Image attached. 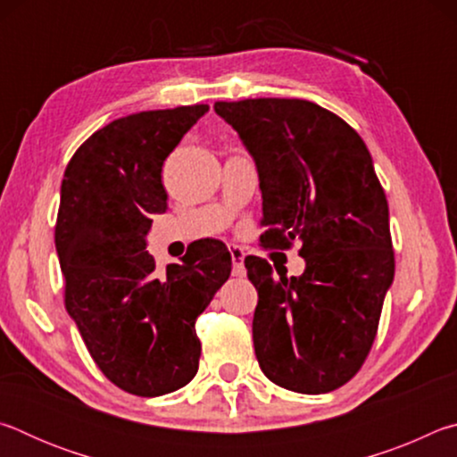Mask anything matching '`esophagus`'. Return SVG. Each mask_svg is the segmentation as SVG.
Returning <instances> with one entry per match:
<instances>
[{
	"instance_id": "1",
	"label": "esophagus",
	"mask_w": 457,
	"mask_h": 457,
	"mask_svg": "<svg viewBox=\"0 0 457 457\" xmlns=\"http://www.w3.org/2000/svg\"><path fill=\"white\" fill-rule=\"evenodd\" d=\"M229 256H231V274L242 278L245 276V266H244V258L245 252L239 245H229Z\"/></svg>"
}]
</instances>
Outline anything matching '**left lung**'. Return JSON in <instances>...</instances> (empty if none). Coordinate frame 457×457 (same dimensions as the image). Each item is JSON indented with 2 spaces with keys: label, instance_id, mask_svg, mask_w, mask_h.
<instances>
[{
  "label": "left lung",
  "instance_id": "8db88e82",
  "mask_svg": "<svg viewBox=\"0 0 457 457\" xmlns=\"http://www.w3.org/2000/svg\"><path fill=\"white\" fill-rule=\"evenodd\" d=\"M256 161L262 189L260 242H300L303 276L274 278L247 256L258 290L253 349L260 369L284 389L319 395L357 375L377 337L395 276L389 205L357 130L300 98L215 103Z\"/></svg>",
  "mask_w": 457,
  "mask_h": 457
}]
</instances>
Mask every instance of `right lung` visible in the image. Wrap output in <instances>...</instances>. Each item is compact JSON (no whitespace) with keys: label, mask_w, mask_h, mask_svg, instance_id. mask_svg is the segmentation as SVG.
I'll list each match as a JSON object with an SVG mask.
<instances>
[{"label":"right lung","mask_w":457,"mask_h":457,"mask_svg":"<svg viewBox=\"0 0 457 457\" xmlns=\"http://www.w3.org/2000/svg\"><path fill=\"white\" fill-rule=\"evenodd\" d=\"M207 104L145 111L84 141L62 179L56 252L64 304L108 381L159 397L197 373V316L231 272L218 242L154 272L146 247L153 215L167 210L163 163Z\"/></svg>","instance_id":"1"}]
</instances>
